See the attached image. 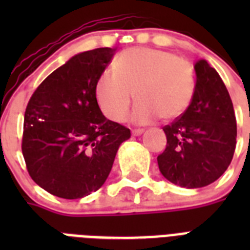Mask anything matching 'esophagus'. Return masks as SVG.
Wrapping results in <instances>:
<instances>
[{
    "instance_id": "esophagus-1",
    "label": "esophagus",
    "mask_w": 250,
    "mask_h": 250,
    "mask_svg": "<svg viewBox=\"0 0 250 250\" xmlns=\"http://www.w3.org/2000/svg\"><path fill=\"white\" fill-rule=\"evenodd\" d=\"M144 132V129L143 128H135L132 129V135L133 136H139V135H141V133Z\"/></svg>"
}]
</instances>
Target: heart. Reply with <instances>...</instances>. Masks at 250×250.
Returning a JSON list of instances; mask_svg holds the SVG:
<instances>
[{
	"instance_id": "obj_1",
	"label": "heart",
	"mask_w": 250,
	"mask_h": 250,
	"mask_svg": "<svg viewBox=\"0 0 250 250\" xmlns=\"http://www.w3.org/2000/svg\"><path fill=\"white\" fill-rule=\"evenodd\" d=\"M139 100L132 121L145 125L161 117L178 118L188 107L194 92L192 64L158 49H128L117 58L115 68L106 67L96 82V100L106 117L123 122L133 98Z\"/></svg>"
}]
</instances>
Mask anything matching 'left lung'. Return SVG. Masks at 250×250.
Returning <instances> with one entry per match:
<instances>
[{
	"label": "left lung",
	"instance_id": "1",
	"mask_svg": "<svg viewBox=\"0 0 250 250\" xmlns=\"http://www.w3.org/2000/svg\"><path fill=\"white\" fill-rule=\"evenodd\" d=\"M196 85L188 109L164 127L161 174L184 188L209 186L225 174L236 148V118L221 76L205 60L194 63Z\"/></svg>",
	"mask_w": 250,
	"mask_h": 250
}]
</instances>
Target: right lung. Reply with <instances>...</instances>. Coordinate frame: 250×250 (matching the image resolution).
<instances>
[{
  "mask_svg": "<svg viewBox=\"0 0 250 250\" xmlns=\"http://www.w3.org/2000/svg\"><path fill=\"white\" fill-rule=\"evenodd\" d=\"M117 52L76 54L37 86L24 113L21 152L29 176L49 193L75 200L101 188L131 132L106 119L96 82Z\"/></svg>",
  "mask_w": 250,
  "mask_h": 250,
  "instance_id": "1",
  "label": "right lung"
}]
</instances>
